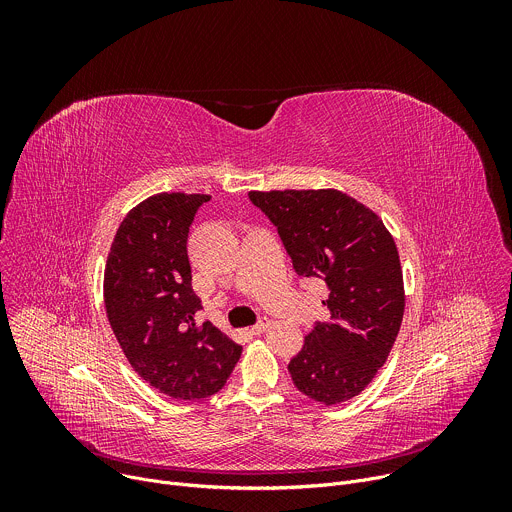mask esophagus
<instances>
[{"mask_svg":"<svg viewBox=\"0 0 512 512\" xmlns=\"http://www.w3.org/2000/svg\"><path fill=\"white\" fill-rule=\"evenodd\" d=\"M269 326H271V320L263 318V320H259V322H257V324L251 328V332H253V334H263V332H265Z\"/></svg>","mask_w":512,"mask_h":512,"instance_id":"34e87169","label":"esophagus"}]
</instances>
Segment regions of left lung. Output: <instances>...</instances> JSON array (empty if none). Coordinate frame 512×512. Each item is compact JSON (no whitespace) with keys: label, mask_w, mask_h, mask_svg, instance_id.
Here are the masks:
<instances>
[{"label":"left lung","mask_w":512,"mask_h":512,"mask_svg":"<svg viewBox=\"0 0 512 512\" xmlns=\"http://www.w3.org/2000/svg\"><path fill=\"white\" fill-rule=\"evenodd\" d=\"M302 277L328 285L330 322L316 324L289 360L306 397L338 405L360 395L397 340L405 287L399 251L381 216L334 188L251 190Z\"/></svg>","instance_id":"8db88e82"}]
</instances>
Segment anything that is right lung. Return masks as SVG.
Here are the masks:
<instances>
[{"mask_svg": "<svg viewBox=\"0 0 512 512\" xmlns=\"http://www.w3.org/2000/svg\"><path fill=\"white\" fill-rule=\"evenodd\" d=\"M208 194L162 192L119 225L105 265L103 298L113 334L133 371L160 393L196 401L221 391L243 348L212 322L192 291L186 241Z\"/></svg>", "mask_w": 512, "mask_h": 512, "instance_id": "1", "label": "right lung"}]
</instances>
